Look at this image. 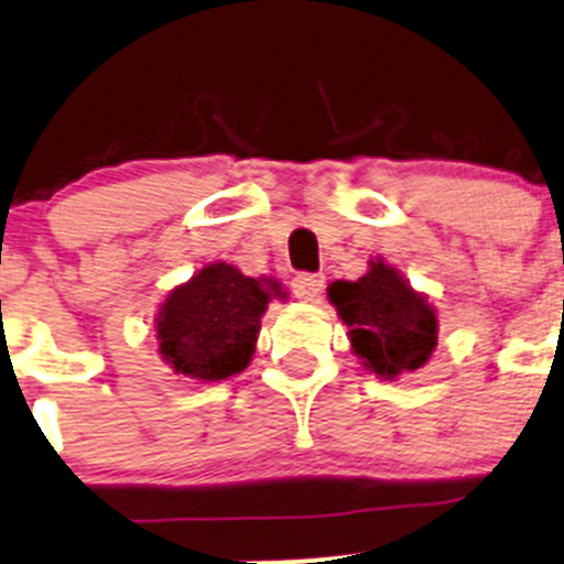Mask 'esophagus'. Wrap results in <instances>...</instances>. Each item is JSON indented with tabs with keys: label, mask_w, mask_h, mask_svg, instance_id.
Returning <instances> with one entry per match:
<instances>
[{
	"label": "esophagus",
	"mask_w": 564,
	"mask_h": 564,
	"mask_svg": "<svg viewBox=\"0 0 564 564\" xmlns=\"http://www.w3.org/2000/svg\"><path fill=\"white\" fill-rule=\"evenodd\" d=\"M323 288H325L323 274H310V271H304V274L293 276V293L299 295L301 301H317L321 299Z\"/></svg>",
	"instance_id": "esophagus-1"
}]
</instances>
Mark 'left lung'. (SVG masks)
I'll use <instances>...</instances> for the list:
<instances>
[{"label":"left lung","mask_w":564,"mask_h":564,"mask_svg":"<svg viewBox=\"0 0 564 564\" xmlns=\"http://www.w3.org/2000/svg\"><path fill=\"white\" fill-rule=\"evenodd\" d=\"M330 304L350 328V341L364 367L393 380L421 369L437 345V315L386 263H371L358 282H334Z\"/></svg>","instance_id":"8db88e82"}]
</instances>
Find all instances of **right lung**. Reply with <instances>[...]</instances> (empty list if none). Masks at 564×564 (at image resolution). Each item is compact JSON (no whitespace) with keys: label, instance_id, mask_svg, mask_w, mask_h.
Listing matches in <instances>:
<instances>
[{"label":"right lung","instance_id":"add662e5","mask_svg":"<svg viewBox=\"0 0 564 564\" xmlns=\"http://www.w3.org/2000/svg\"><path fill=\"white\" fill-rule=\"evenodd\" d=\"M271 299H284L280 282L243 276L228 263H212L178 284L156 317L160 352L173 371L193 380H225L247 369Z\"/></svg>","mask_w":564,"mask_h":564}]
</instances>
